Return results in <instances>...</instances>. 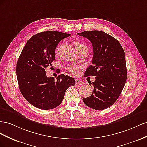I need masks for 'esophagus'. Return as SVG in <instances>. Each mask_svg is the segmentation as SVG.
<instances>
[{"mask_svg": "<svg viewBox=\"0 0 147 147\" xmlns=\"http://www.w3.org/2000/svg\"><path fill=\"white\" fill-rule=\"evenodd\" d=\"M75 82H76V85H82V84H84V82L81 80H79V79H76V80H75Z\"/></svg>", "mask_w": 147, "mask_h": 147, "instance_id": "34e87169", "label": "esophagus"}]
</instances>
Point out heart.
I'll return each mask as SVG.
<instances>
[{
    "mask_svg": "<svg viewBox=\"0 0 147 147\" xmlns=\"http://www.w3.org/2000/svg\"><path fill=\"white\" fill-rule=\"evenodd\" d=\"M74 44L75 47H76V50H79V49H80L83 48V47H86V46L84 45L82 42H79L78 40H75L74 42ZM60 47H61L60 45H58L57 47V48L55 49V54H56V55H58V53H59ZM67 69H68V70L69 71H70L71 73H72L73 74H77L78 73V67L75 66H69L68 68H67Z\"/></svg>",
    "mask_w": 147,
    "mask_h": 147,
    "instance_id": "b5f03b06",
    "label": "heart"
}]
</instances>
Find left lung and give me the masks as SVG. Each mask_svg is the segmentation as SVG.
Segmentation results:
<instances>
[{"mask_svg": "<svg viewBox=\"0 0 147 147\" xmlns=\"http://www.w3.org/2000/svg\"><path fill=\"white\" fill-rule=\"evenodd\" d=\"M78 35L91 42L94 52L92 64L84 76L95 77L92 84L94 89L90 97L82 100L91 108L105 110L119 98L127 79L124 50L118 40L103 31H86Z\"/></svg>", "mask_w": 147, "mask_h": 147, "instance_id": "obj_1", "label": "left lung"}]
</instances>
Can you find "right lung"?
<instances>
[{"instance_id": "right-lung-1", "label": "right lung", "mask_w": 147, "mask_h": 147, "mask_svg": "<svg viewBox=\"0 0 147 147\" xmlns=\"http://www.w3.org/2000/svg\"><path fill=\"white\" fill-rule=\"evenodd\" d=\"M71 34L44 31L32 36L17 61L16 73L21 93L27 101L42 110L60 105L66 90L75 85L70 76L60 74L55 80L46 76L45 69L55 59V49L60 40Z\"/></svg>"}]
</instances>
